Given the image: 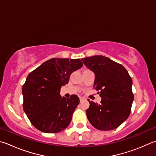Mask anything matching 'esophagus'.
<instances>
[{"label":"esophagus","mask_w":156,"mask_h":156,"mask_svg":"<svg viewBox=\"0 0 156 156\" xmlns=\"http://www.w3.org/2000/svg\"><path fill=\"white\" fill-rule=\"evenodd\" d=\"M84 100V98H82V97H80V101H82Z\"/></svg>","instance_id":"34e87169"}]
</instances>
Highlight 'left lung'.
Returning <instances> with one entry per match:
<instances>
[{
  "label": "left lung",
  "instance_id": "8db88e82",
  "mask_svg": "<svg viewBox=\"0 0 156 156\" xmlns=\"http://www.w3.org/2000/svg\"><path fill=\"white\" fill-rule=\"evenodd\" d=\"M85 66L95 73L93 87L100 90V104L89 101L86 113L96 129L108 131L117 128L131 112L134 94L132 80L122 65L101 55L82 58Z\"/></svg>",
  "mask_w": 156,
  "mask_h": 156
}]
</instances>
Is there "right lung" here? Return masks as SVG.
Wrapping results in <instances>:
<instances>
[{
    "label": "right lung",
    "mask_w": 156,
    "mask_h": 156,
    "mask_svg": "<svg viewBox=\"0 0 156 156\" xmlns=\"http://www.w3.org/2000/svg\"><path fill=\"white\" fill-rule=\"evenodd\" d=\"M83 66L80 59L51 58L27 76L22 87L23 109L32 125L46 133L61 132L69 125L80 100L60 95L72 73Z\"/></svg>",
    "instance_id": "add662e5"
}]
</instances>
